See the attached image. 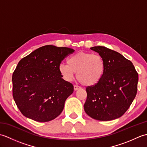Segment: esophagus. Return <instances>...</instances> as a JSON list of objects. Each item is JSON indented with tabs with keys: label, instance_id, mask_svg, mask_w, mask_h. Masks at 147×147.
<instances>
[{
	"label": "esophagus",
	"instance_id": "esophagus-1",
	"mask_svg": "<svg viewBox=\"0 0 147 147\" xmlns=\"http://www.w3.org/2000/svg\"><path fill=\"white\" fill-rule=\"evenodd\" d=\"M80 88V86H77V85H74V91H76V90H79Z\"/></svg>",
	"mask_w": 147,
	"mask_h": 147
}]
</instances>
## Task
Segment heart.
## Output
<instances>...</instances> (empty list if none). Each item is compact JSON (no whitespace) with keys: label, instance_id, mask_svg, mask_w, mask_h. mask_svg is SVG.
I'll return each instance as SVG.
<instances>
[{"label":"heart","instance_id":"b5f03b06","mask_svg":"<svg viewBox=\"0 0 147 147\" xmlns=\"http://www.w3.org/2000/svg\"><path fill=\"white\" fill-rule=\"evenodd\" d=\"M66 64L62 63L58 69L62 77L67 82L76 78L82 85L92 86L102 80L105 71V62L100 55L80 52L67 59Z\"/></svg>","mask_w":147,"mask_h":147}]
</instances>
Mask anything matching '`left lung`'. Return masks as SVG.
<instances>
[{"label": "left lung", "mask_w": 147, "mask_h": 147, "mask_svg": "<svg viewBox=\"0 0 147 147\" xmlns=\"http://www.w3.org/2000/svg\"><path fill=\"white\" fill-rule=\"evenodd\" d=\"M105 62L102 80L86 88L84 110L98 121H111L121 117L132 104L137 92L138 74L133 63L119 53L102 46L93 47Z\"/></svg>", "instance_id": "obj_1"}]
</instances>
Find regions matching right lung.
<instances>
[{"mask_svg":"<svg viewBox=\"0 0 147 147\" xmlns=\"http://www.w3.org/2000/svg\"><path fill=\"white\" fill-rule=\"evenodd\" d=\"M74 52L71 48L45 45L19 62L12 74V95L23 115L48 122L61 114L74 87L62 78L58 67Z\"/></svg>","mask_w":147,"mask_h":147,"instance_id":"add662e5","label":"right lung"}]
</instances>
